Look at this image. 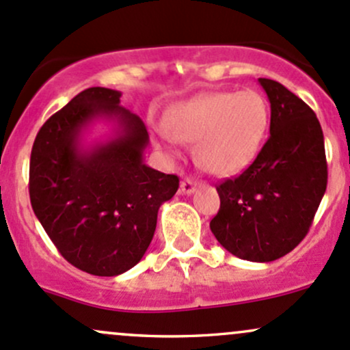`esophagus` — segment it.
Masks as SVG:
<instances>
[{
  "mask_svg": "<svg viewBox=\"0 0 350 350\" xmlns=\"http://www.w3.org/2000/svg\"><path fill=\"white\" fill-rule=\"evenodd\" d=\"M195 190H197V182H195V180L183 178L182 182H180V191H182L183 195H191Z\"/></svg>",
  "mask_w": 350,
  "mask_h": 350,
  "instance_id": "34e87169",
  "label": "esophagus"
}]
</instances>
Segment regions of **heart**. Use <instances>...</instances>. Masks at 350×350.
Returning a JSON list of instances; mask_svg holds the SVG:
<instances>
[{
  "label": "heart",
  "mask_w": 350,
  "mask_h": 350,
  "mask_svg": "<svg viewBox=\"0 0 350 350\" xmlns=\"http://www.w3.org/2000/svg\"><path fill=\"white\" fill-rule=\"evenodd\" d=\"M267 101L254 90L210 92L175 107L157 142L168 157H180L182 144H193L200 165L210 174H240L257 159L269 130Z\"/></svg>",
  "instance_id": "heart-1"
}]
</instances>
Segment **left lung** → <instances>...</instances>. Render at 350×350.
<instances>
[{
	"mask_svg": "<svg viewBox=\"0 0 350 350\" xmlns=\"http://www.w3.org/2000/svg\"><path fill=\"white\" fill-rule=\"evenodd\" d=\"M270 101V137L254 163L217 187L210 230L225 250L272 262L309 232L327 189L324 133L317 116L279 81L258 78Z\"/></svg>",
	"mask_w": 350,
	"mask_h": 350,
	"instance_id": "obj_1",
	"label": "left lung"
}]
</instances>
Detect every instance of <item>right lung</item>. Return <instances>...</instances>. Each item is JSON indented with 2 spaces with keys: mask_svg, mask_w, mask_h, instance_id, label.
Segmentation results:
<instances>
[{
  "mask_svg": "<svg viewBox=\"0 0 350 350\" xmlns=\"http://www.w3.org/2000/svg\"><path fill=\"white\" fill-rule=\"evenodd\" d=\"M120 96L101 86L78 93L41 126L29 160L36 219L71 265L100 277L142 260L159 208L178 190V176L145 163L148 131ZM98 121L109 133L86 142Z\"/></svg>",
  "mask_w": 350,
  "mask_h": 350,
  "instance_id": "right-lung-1",
  "label": "right lung"
}]
</instances>
